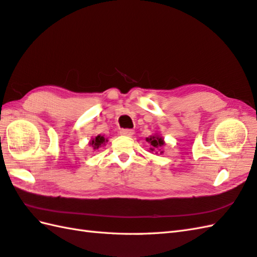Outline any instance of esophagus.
<instances>
[{
    "instance_id": "esophagus-1",
    "label": "esophagus",
    "mask_w": 257,
    "mask_h": 257,
    "mask_svg": "<svg viewBox=\"0 0 257 257\" xmlns=\"http://www.w3.org/2000/svg\"><path fill=\"white\" fill-rule=\"evenodd\" d=\"M120 134H121L122 136H128V137H132L135 133L132 129H122V130H120Z\"/></svg>"
}]
</instances>
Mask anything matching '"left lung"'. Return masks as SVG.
Returning <instances> with one entry per match:
<instances>
[{
    "mask_svg": "<svg viewBox=\"0 0 257 257\" xmlns=\"http://www.w3.org/2000/svg\"><path fill=\"white\" fill-rule=\"evenodd\" d=\"M146 140L150 144V146H151L150 150L151 151L160 150V148H162V147L165 146V141H163L162 137H160V136H158V135L150 136L149 138H146ZM162 152L163 151H161V154H162ZM156 154H157V152H156Z\"/></svg>",
    "mask_w": 257,
    "mask_h": 257,
    "instance_id": "8db88e82",
    "label": "left lung"
}]
</instances>
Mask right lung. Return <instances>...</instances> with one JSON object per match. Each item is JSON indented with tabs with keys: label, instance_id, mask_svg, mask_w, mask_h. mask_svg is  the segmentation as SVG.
I'll use <instances>...</instances> for the list:
<instances>
[{
	"label": "right lung",
	"instance_id": "right-lung-1",
	"mask_svg": "<svg viewBox=\"0 0 257 257\" xmlns=\"http://www.w3.org/2000/svg\"><path fill=\"white\" fill-rule=\"evenodd\" d=\"M107 141L108 140L105 137H103V136L98 135L96 138H92L90 140L89 146H91V148L94 149V150H97V149H99L101 146H105V144L107 143Z\"/></svg>",
	"mask_w": 257,
	"mask_h": 257
}]
</instances>
